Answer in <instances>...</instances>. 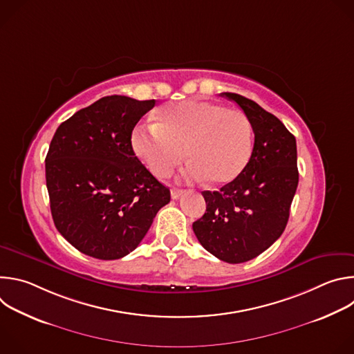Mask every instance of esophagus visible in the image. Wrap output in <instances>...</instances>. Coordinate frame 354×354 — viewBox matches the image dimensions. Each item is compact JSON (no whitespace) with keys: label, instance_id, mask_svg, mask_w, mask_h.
<instances>
[{"label":"esophagus","instance_id":"1","mask_svg":"<svg viewBox=\"0 0 354 354\" xmlns=\"http://www.w3.org/2000/svg\"><path fill=\"white\" fill-rule=\"evenodd\" d=\"M185 193V190H182V189H172L171 190V196H172V198H179L182 194Z\"/></svg>","mask_w":354,"mask_h":354}]
</instances>
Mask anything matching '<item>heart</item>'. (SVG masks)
Here are the masks:
<instances>
[{"mask_svg": "<svg viewBox=\"0 0 354 354\" xmlns=\"http://www.w3.org/2000/svg\"><path fill=\"white\" fill-rule=\"evenodd\" d=\"M131 145L158 178L168 176L186 156L189 164L180 172L182 180L210 179L221 185L245 169L254 134L243 112L206 99H187L165 106L156 124L134 129Z\"/></svg>", "mask_w": 354, "mask_h": 354, "instance_id": "b5f03b06", "label": "heart"}]
</instances>
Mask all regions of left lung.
I'll list each match as a JSON object with an SVG mask.
<instances>
[{
	"label": "left lung",
	"mask_w": 354,
	"mask_h": 354,
	"mask_svg": "<svg viewBox=\"0 0 354 354\" xmlns=\"http://www.w3.org/2000/svg\"><path fill=\"white\" fill-rule=\"evenodd\" d=\"M243 111L255 134L245 169L220 190H205L206 213L193 231L216 258L242 263L257 258L283 234L298 185L295 137L254 100L223 92Z\"/></svg>",
	"instance_id": "8db88e82"
}]
</instances>
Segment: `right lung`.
Returning a JSON list of instances; mask_svg holds the SVG:
<instances>
[{
  "label": "right lung",
  "instance_id": "right-lung-1",
  "mask_svg": "<svg viewBox=\"0 0 354 354\" xmlns=\"http://www.w3.org/2000/svg\"><path fill=\"white\" fill-rule=\"evenodd\" d=\"M156 100L112 95L74 113L46 156L59 232L82 254L113 261L134 250L171 192L136 157L131 133Z\"/></svg>",
  "mask_w": 354,
  "mask_h": 354
}]
</instances>
